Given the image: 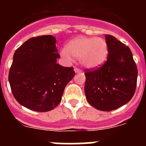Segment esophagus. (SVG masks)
I'll return each instance as SVG.
<instances>
[{"label":"esophagus","instance_id":"esophagus-1","mask_svg":"<svg viewBox=\"0 0 146 146\" xmlns=\"http://www.w3.org/2000/svg\"><path fill=\"white\" fill-rule=\"evenodd\" d=\"M74 71H75L76 73H80V72H81V69H79V68H77V67L74 68Z\"/></svg>","mask_w":146,"mask_h":146}]
</instances>
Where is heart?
Instances as JSON below:
<instances>
[{
    "mask_svg": "<svg viewBox=\"0 0 146 146\" xmlns=\"http://www.w3.org/2000/svg\"><path fill=\"white\" fill-rule=\"evenodd\" d=\"M60 55L68 62L79 58L82 66L94 69L104 64L108 55L107 42L100 37L80 36L71 40Z\"/></svg>",
    "mask_w": 146,
    "mask_h": 146,
    "instance_id": "obj_1",
    "label": "heart"
}]
</instances>
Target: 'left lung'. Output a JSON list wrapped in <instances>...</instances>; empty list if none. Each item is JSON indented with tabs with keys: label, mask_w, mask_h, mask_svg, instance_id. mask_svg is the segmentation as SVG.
<instances>
[{
	"label": "left lung",
	"mask_w": 146,
	"mask_h": 146,
	"mask_svg": "<svg viewBox=\"0 0 146 146\" xmlns=\"http://www.w3.org/2000/svg\"><path fill=\"white\" fill-rule=\"evenodd\" d=\"M107 61L102 66L85 70V94L91 106L102 111L118 109L135 94L137 68L129 47L111 35H105Z\"/></svg>",
	"instance_id": "1"
}]
</instances>
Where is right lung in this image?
I'll list each match as a JSON object with an SVG mask.
<instances>
[{"label": "right lung", "instance_id": "right-lung-1", "mask_svg": "<svg viewBox=\"0 0 146 146\" xmlns=\"http://www.w3.org/2000/svg\"><path fill=\"white\" fill-rule=\"evenodd\" d=\"M55 44L52 36L33 37L14 54L9 82L14 97L28 109L47 112L56 108L75 74L73 67L56 63L60 55Z\"/></svg>", "mask_w": 146, "mask_h": 146}]
</instances>
